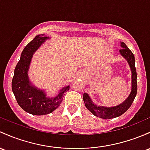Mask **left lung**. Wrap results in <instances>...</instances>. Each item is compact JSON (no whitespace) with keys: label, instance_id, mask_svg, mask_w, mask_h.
I'll list each match as a JSON object with an SVG mask.
<instances>
[{"label":"left lung","instance_id":"1","mask_svg":"<svg viewBox=\"0 0 150 150\" xmlns=\"http://www.w3.org/2000/svg\"><path fill=\"white\" fill-rule=\"evenodd\" d=\"M121 48L120 52L127 60L132 71V91L127 100L120 105L112 108H106L103 106H97L92 102L91 99L87 93L83 94V100L85 107L95 116L103 119L109 120L120 116L130 108L132 104L137 91V72L135 68V60L132 52L127 47L123 42H121Z\"/></svg>","mask_w":150,"mask_h":150}]
</instances>
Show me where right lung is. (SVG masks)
Masks as SVG:
<instances>
[{
    "mask_svg": "<svg viewBox=\"0 0 150 150\" xmlns=\"http://www.w3.org/2000/svg\"><path fill=\"white\" fill-rule=\"evenodd\" d=\"M47 38H48L43 35H37L25 47L15 68L12 80V90L18 104L25 112L35 115H47L54 111L62 103L64 93L70 88L69 85L65 87L55 98H48L43 91L31 86L28 76L31 58Z\"/></svg>",
    "mask_w": 150,
    "mask_h": 150,
    "instance_id": "obj_1",
    "label": "right lung"
}]
</instances>
